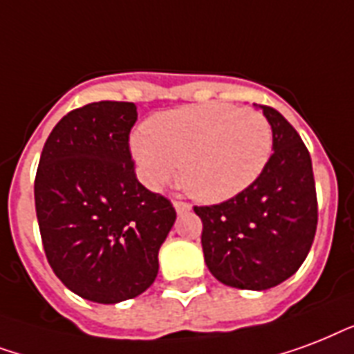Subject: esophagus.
I'll return each instance as SVG.
<instances>
[{"label": "esophagus", "mask_w": 354, "mask_h": 354, "mask_svg": "<svg viewBox=\"0 0 354 354\" xmlns=\"http://www.w3.org/2000/svg\"><path fill=\"white\" fill-rule=\"evenodd\" d=\"M174 207H175V212H177V214H183V212H188V210H190V205H188V203H185V201H174Z\"/></svg>", "instance_id": "obj_1"}]
</instances>
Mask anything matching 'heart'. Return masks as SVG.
I'll use <instances>...</instances> for the list:
<instances>
[{
	"instance_id": "heart-1",
	"label": "heart",
	"mask_w": 354,
	"mask_h": 354,
	"mask_svg": "<svg viewBox=\"0 0 354 354\" xmlns=\"http://www.w3.org/2000/svg\"><path fill=\"white\" fill-rule=\"evenodd\" d=\"M142 180L158 190L177 177L192 197L220 203L259 179L273 133L259 111L231 105L180 106L160 112L129 142Z\"/></svg>"
}]
</instances>
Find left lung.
<instances>
[{"label":"left lung","mask_w":354,"mask_h":354,"mask_svg":"<svg viewBox=\"0 0 354 354\" xmlns=\"http://www.w3.org/2000/svg\"><path fill=\"white\" fill-rule=\"evenodd\" d=\"M273 133V155L253 185L229 201L194 207L203 221L208 271L240 290L273 288L305 262L317 225L312 160L275 109L257 105Z\"/></svg>","instance_id":"8db88e82"}]
</instances>
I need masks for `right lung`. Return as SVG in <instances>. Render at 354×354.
I'll use <instances>...</instances> for the list:
<instances>
[{"instance_id": "add662e5", "label": "right lung", "mask_w": 354, "mask_h": 354, "mask_svg": "<svg viewBox=\"0 0 354 354\" xmlns=\"http://www.w3.org/2000/svg\"><path fill=\"white\" fill-rule=\"evenodd\" d=\"M134 103L68 112L44 144L35 207L55 275L83 299L114 305L146 292L175 223L166 197L142 186L129 153Z\"/></svg>"}]
</instances>
